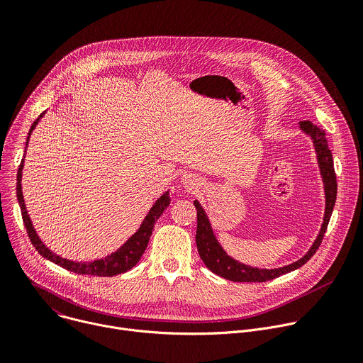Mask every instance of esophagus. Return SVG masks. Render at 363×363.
<instances>
[{
	"mask_svg": "<svg viewBox=\"0 0 363 363\" xmlns=\"http://www.w3.org/2000/svg\"><path fill=\"white\" fill-rule=\"evenodd\" d=\"M182 186H183L186 190L191 191V190H194V189L199 187V179H197L194 174H191V173L184 174V176L182 177Z\"/></svg>",
	"mask_w": 363,
	"mask_h": 363,
	"instance_id": "34e87169",
	"label": "esophagus"
}]
</instances>
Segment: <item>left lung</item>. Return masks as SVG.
I'll return each instance as SVG.
<instances>
[{
  "label": "left lung",
  "mask_w": 363,
  "mask_h": 363,
  "mask_svg": "<svg viewBox=\"0 0 363 363\" xmlns=\"http://www.w3.org/2000/svg\"><path fill=\"white\" fill-rule=\"evenodd\" d=\"M298 128L306 135H308L310 140L313 141V147L315 150V157H317V164L320 169V176H321V180H323L325 197H326L323 223H321V228L318 230L317 238L314 239L313 245L298 261L284 267H279V268L268 269V268H258V267L242 264L226 254V251L219 244V240L213 232L212 223L203 206L200 205L199 200H194L193 203L197 211V230H196L197 251L200 258H202V261L205 262V265L216 275L230 281H236V283H265V281L274 279L279 275L291 272L303 267L318 250L321 240H323V236L326 233V229L336 203L337 183H336L332 152L329 150L328 140H326V133L321 128H318L317 125L311 124L310 121H300Z\"/></svg>",
  "instance_id": "1"
}]
</instances>
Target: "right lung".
Instances as JSON below:
<instances>
[{
	"label": "right lung",
	"instance_id": "add662e5",
	"mask_svg": "<svg viewBox=\"0 0 363 363\" xmlns=\"http://www.w3.org/2000/svg\"><path fill=\"white\" fill-rule=\"evenodd\" d=\"M46 115V111L40 115L30 128L28 131V137L26 141V150L31 137V133L34 131L35 125L40 123V119ZM23 169H24V158L21 160V164L18 167V173H17V200H18V205L21 209V215H23V222L24 226L27 229L28 238L31 240V244L34 245L35 251L45 257L46 259L55 262L56 265L72 271L74 274H82V275H94V277H113L118 274H123L130 271L133 267H135V264L140 261V258L143 257L147 245H148V240L150 236L152 233L154 225L157 222V219L163 215V212L169 208L170 205V193L169 190L164 191L161 194L155 203L151 206V209L148 211L147 216L144 218L143 223L140 225V228L137 229V232L134 235H131L127 242L121 245L115 252L106 255L105 258L101 259H94V261H72L67 258H63L57 254H55L52 250H49L42 239H40L38 233L35 232L33 222L30 219V215L27 212L26 203H24V196H23V189H21V177H23Z\"/></svg>",
	"mask_w": 363,
	"mask_h": 363
}]
</instances>
